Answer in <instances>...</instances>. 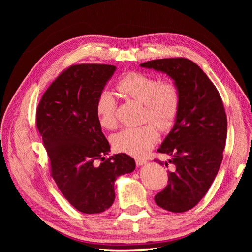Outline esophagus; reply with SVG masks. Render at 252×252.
<instances>
[{
  "mask_svg": "<svg viewBox=\"0 0 252 252\" xmlns=\"http://www.w3.org/2000/svg\"><path fill=\"white\" fill-rule=\"evenodd\" d=\"M146 163H147V161H145V159H143V158H135L136 166H142Z\"/></svg>",
  "mask_w": 252,
  "mask_h": 252,
  "instance_id": "34e87169",
  "label": "esophagus"
}]
</instances>
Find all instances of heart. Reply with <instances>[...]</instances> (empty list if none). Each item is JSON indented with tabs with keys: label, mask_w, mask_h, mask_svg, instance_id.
I'll list each match as a JSON object with an SVG mask.
<instances>
[{
	"label": "heart",
	"mask_w": 252,
	"mask_h": 252,
	"mask_svg": "<svg viewBox=\"0 0 252 252\" xmlns=\"http://www.w3.org/2000/svg\"><path fill=\"white\" fill-rule=\"evenodd\" d=\"M122 96L144 104L143 120L150 121L138 127H128L111 136V145L117 151L133 157L146 156L158 141V129L170 131L177 122L181 91L173 81H161L155 75L129 71L116 85ZM95 111L98 123L105 129L118 125V102L108 90H102L96 98Z\"/></svg>",
	"instance_id": "heart-1"
}]
</instances>
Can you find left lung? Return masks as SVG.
Instances as JSON below:
<instances>
[{"label":"left lung","instance_id":"1","mask_svg":"<svg viewBox=\"0 0 252 252\" xmlns=\"http://www.w3.org/2000/svg\"><path fill=\"white\" fill-rule=\"evenodd\" d=\"M142 67L162 71L177 83L181 106L177 122L158 149L171 156L168 184L155 196L165 210L185 212L207 193L220 169L227 138V116L218 89L192 61L170 58L148 61Z\"/></svg>","mask_w":252,"mask_h":252}]
</instances>
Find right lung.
Wrapping results in <instances>:
<instances>
[{
    "label": "right lung",
    "instance_id": "right-lung-1",
    "mask_svg": "<svg viewBox=\"0 0 252 252\" xmlns=\"http://www.w3.org/2000/svg\"><path fill=\"white\" fill-rule=\"evenodd\" d=\"M116 66L68 67L45 91L36 109V127L49 157L51 177L61 192L83 213H100L114 202V182L135 168L126 154L105 158L110 145L95 111L98 94ZM96 160H101L100 165Z\"/></svg>",
    "mask_w": 252,
    "mask_h": 252
}]
</instances>
